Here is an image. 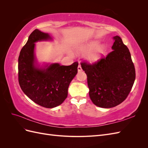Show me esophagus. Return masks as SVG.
<instances>
[{
    "label": "esophagus",
    "mask_w": 148,
    "mask_h": 148,
    "mask_svg": "<svg viewBox=\"0 0 148 148\" xmlns=\"http://www.w3.org/2000/svg\"><path fill=\"white\" fill-rule=\"evenodd\" d=\"M78 71H82V66H81V65H79L78 66Z\"/></svg>",
    "instance_id": "34e87169"
}]
</instances>
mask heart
<instances>
[{
	"mask_svg": "<svg viewBox=\"0 0 148 148\" xmlns=\"http://www.w3.org/2000/svg\"><path fill=\"white\" fill-rule=\"evenodd\" d=\"M99 42L97 41H89L80 46L78 48V52L83 53L89 52L87 56V60L90 63H95L104 56L106 52V46L104 45L99 46Z\"/></svg>",
	"mask_w": 148,
	"mask_h": 148,
	"instance_id": "obj_1",
	"label": "heart"
}]
</instances>
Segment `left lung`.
Instances as JSON below:
<instances>
[{
	"mask_svg": "<svg viewBox=\"0 0 148 148\" xmlns=\"http://www.w3.org/2000/svg\"><path fill=\"white\" fill-rule=\"evenodd\" d=\"M113 39V51L106 57L92 64H81L87 75L90 99L102 108L115 107L126 99L136 77L129 49L119 36Z\"/></svg>",
	"mask_w": 148,
	"mask_h": 148,
	"instance_id": "left-lung-1",
	"label": "left lung"
}]
</instances>
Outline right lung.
Listing matches in <instances>:
<instances>
[{"label": "right lung", "instance_id": "right-lung-1", "mask_svg": "<svg viewBox=\"0 0 148 148\" xmlns=\"http://www.w3.org/2000/svg\"><path fill=\"white\" fill-rule=\"evenodd\" d=\"M48 33L36 29L29 35L18 57V82L22 91L31 100L46 108L60 105L68 96L69 84L78 72V62L69 66L37 62L35 43L52 41Z\"/></svg>", "mask_w": 148, "mask_h": 148}]
</instances>
